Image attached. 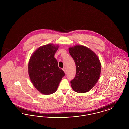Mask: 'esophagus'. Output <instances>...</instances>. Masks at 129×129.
Segmentation results:
<instances>
[{
    "instance_id": "obj_1",
    "label": "esophagus",
    "mask_w": 129,
    "mask_h": 129,
    "mask_svg": "<svg viewBox=\"0 0 129 129\" xmlns=\"http://www.w3.org/2000/svg\"><path fill=\"white\" fill-rule=\"evenodd\" d=\"M63 71L64 72V73H66V69H65V68H63Z\"/></svg>"
}]
</instances>
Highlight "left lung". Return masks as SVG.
I'll list each match as a JSON object with an SVG mask.
<instances>
[{
    "label": "left lung",
    "mask_w": 129,
    "mask_h": 129,
    "mask_svg": "<svg viewBox=\"0 0 129 129\" xmlns=\"http://www.w3.org/2000/svg\"><path fill=\"white\" fill-rule=\"evenodd\" d=\"M69 52L75 62L76 75L71 81L75 92H88L95 86L101 74V65L97 55L90 48L82 45L69 48Z\"/></svg>",
    "instance_id": "1"
}]
</instances>
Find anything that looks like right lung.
Segmentation results:
<instances>
[{"label":"right lung","instance_id":"1","mask_svg":"<svg viewBox=\"0 0 129 129\" xmlns=\"http://www.w3.org/2000/svg\"><path fill=\"white\" fill-rule=\"evenodd\" d=\"M58 48V44L51 43L41 46L34 52L29 61L31 81L37 90L43 95L55 93L65 75L54 56Z\"/></svg>","mask_w":129,"mask_h":129}]
</instances>
